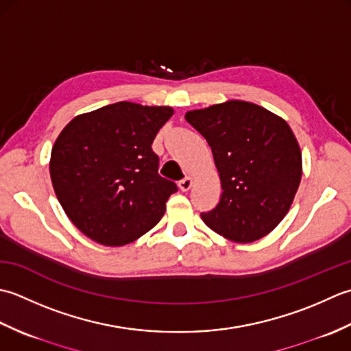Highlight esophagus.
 I'll return each mask as SVG.
<instances>
[{"label":"esophagus","mask_w":351,"mask_h":351,"mask_svg":"<svg viewBox=\"0 0 351 351\" xmlns=\"http://www.w3.org/2000/svg\"><path fill=\"white\" fill-rule=\"evenodd\" d=\"M191 186H192V177H184L183 180L178 182V188H180L183 192L189 191Z\"/></svg>","instance_id":"1"}]
</instances>
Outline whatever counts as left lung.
Returning <instances> with one entry per match:
<instances>
[{"instance_id":"obj_1","label":"left lung","mask_w":351,"mask_h":351,"mask_svg":"<svg viewBox=\"0 0 351 351\" xmlns=\"http://www.w3.org/2000/svg\"><path fill=\"white\" fill-rule=\"evenodd\" d=\"M186 121L212 148L221 180L217 207L204 224L248 244L280 224L302 180V149L288 123L254 103L228 99L189 110Z\"/></svg>"}]
</instances>
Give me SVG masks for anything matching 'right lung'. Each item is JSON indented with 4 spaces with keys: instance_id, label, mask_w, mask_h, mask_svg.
<instances>
[{
    "instance_id": "1",
    "label": "right lung",
    "mask_w": 351,
    "mask_h": 351,
    "mask_svg": "<svg viewBox=\"0 0 351 351\" xmlns=\"http://www.w3.org/2000/svg\"><path fill=\"white\" fill-rule=\"evenodd\" d=\"M169 106L119 101L75 117L51 149L49 176L73 224L92 241L121 247L159 223L177 191L157 173L152 144Z\"/></svg>"
}]
</instances>
